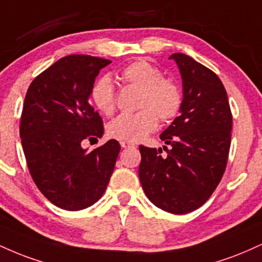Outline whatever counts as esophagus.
Masks as SVG:
<instances>
[{"label": "esophagus", "mask_w": 262, "mask_h": 262, "mask_svg": "<svg viewBox=\"0 0 262 262\" xmlns=\"http://www.w3.org/2000/svg\"><path fill=\"white\" fill-rule=\"evenodd\" d=\"M121 146L123 149H128V147H134L135 145L133 143H129V141H121Z\"/></svg>", "instance_id": "34e87169"}]
</instances>
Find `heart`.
<instances>
[{
	"label": "heart",
	"instance_id": "1",
	"mask_svg": "<svg viewBox=\"0 0 262 262\" xmlns=\"http://www.w3.org/2000/svg\"><path fill=\"white\" fill-rule=\"evenodd\" d=\"M162 77L161 69L146 59H137L122 68L119 78L141 91V110L137 113H123L110 122L107 127L110 137L129 143L140 141L157 128V115L161 121L168 122L178 115L183 102L181 88ZM91 100L103 115L108 116L115 111L116 91L108 77L95 81Z\"/></svg>",
	"mask_w": 262,
	"mask_h": 262
}]
</instances>
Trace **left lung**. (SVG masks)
<instances>
[{"label":"left lung","instance_id":"1","mask_svg":"<svg viewBox=\"0 0 262 262\" xmlns=\"http://www.w3.org/2000/svg\"><path fill=\"white\" fill-rule=\"evenodd\" d=\"M169 59L177 64L183 84L179 116L160 135L172 147L161 156V149L140 145L139 179L155 206L183 215L206 203L221 181L232 113L225 86L212 71L184 53H173Z\"/></svg>","mask_w":262,"mask_h":262}]
</instances>
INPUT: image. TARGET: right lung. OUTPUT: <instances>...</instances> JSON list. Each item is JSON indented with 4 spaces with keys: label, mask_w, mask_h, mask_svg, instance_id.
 <instances>
[{
    "label": "right lung",
    "mask_w": 262,
    "mask_h": 262,
    "mask_svg": "<svg viewBox=\"0 0 262 262\" xmlns=\"http://www.w3.org/2000/svg\"><path fill=\"white\" fill-rule=\"evenodd\" d=\"M111 61L66 56L37 75L24 99L20 139L39 190L63 210L78 211L105 193L121 150L111 139L93 151L85 139L103 134L102 119L89 99L97 74Z\"/></svg>",
    "instance_id": "1"
}]
</instances>
